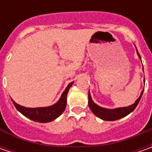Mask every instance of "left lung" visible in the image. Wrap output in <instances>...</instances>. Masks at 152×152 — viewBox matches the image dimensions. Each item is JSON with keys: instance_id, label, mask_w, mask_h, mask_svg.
Returning a JSON list of instances; mask_svg holds the SVG:
<instances>
[{"instance_id": "obj_1", "label": "left lung", "mask_w": 152, "mask_h": 152, "mask_svg": "<svg viewBox=\"0 0 152 152\" xmlns=\"http://www.w3.org/2000/svg\"><path fill=\"white\" fill-rule=\"evenodd\" d=\"M137 50V49H136ZM137 54L139 56V58L141 60V57L139 54L137 50ZM143 91H141V94L140 97L138 98L137 100L135 101V102L134 104H132L129 107H118V108H114V109H108V108H104L100 107L96 105L95 102H93L92 98H91V93L89 91V107L91 108V110L92 111V113L95 114L96 117H98L99 118H101L102 120H106V121H115V120L120 119L124 117H126L127 115L132 113L135 107H137V105L139 104V102L141 99V96L143 95Z\"/></svg>"}]
</instances>
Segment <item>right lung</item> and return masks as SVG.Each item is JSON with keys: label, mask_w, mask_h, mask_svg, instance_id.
Returning <instances> with one entry per match:
<instances>
[{"label": "right lung", "mask_w": 152, "mask_h": 152, "mask_svg": "<svg viewBox=\"0 0 152 152\" xmlns=\"http://www.w3.org/2000/svg\"><path fill=\"white\" fill-rule=\"evenodd\" d=\"M73 84V82H71L70 84H68L65 91L61 94V98L59 99V101L50 107L34 108L25 107H23L21 105L17 104L13 100H12V101L14 104L15 107L17 108V110L28 118L33 120L34 122H39V123H49V122H51V121L55 120L56 118H57L64 112L66 106H67V93Z\"/></svg>", "instance_id": "right-lung-1"}]
</instances>
